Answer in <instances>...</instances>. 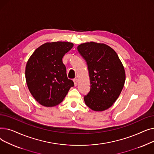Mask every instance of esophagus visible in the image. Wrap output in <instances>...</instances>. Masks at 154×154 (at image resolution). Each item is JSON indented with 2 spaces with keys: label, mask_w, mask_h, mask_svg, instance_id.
Segmentation results:
<instances>
[{
  "label": "esophagus",
  "mask_w": 154,
  "mask_h": 154,
  "mask_svg": "<svg viewBox=\"0 0 154 154\" xmlns=\"http://www.w3.org/2000/svg\"><path fill=\"white\" fill-rule=\"evenodd\" d=\"M73 81H74V82L75 86H76L77 84V82H78L77 79H74V80H73Z\"/></svg>",
  "instance_id": "obj_1"
}]
</instances>
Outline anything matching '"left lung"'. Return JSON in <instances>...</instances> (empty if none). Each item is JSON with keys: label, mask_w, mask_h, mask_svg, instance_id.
I'll return each mask as SVG.
<instances>
[{"label": "left lung", "mask_w": 154, "mask_h": 154, "mask_svg": "<svg viewBox=\"0 0 154 154\" xmlns=\"http://www.w3.org/2000/svg\"><path fill=\"white\" fill-rule=\"evenodd\" d=\"M85 59L89 74L90 91L84 97L87 106L94 111L110 107L124 85L125 73L114 49L104 44L87 42L77 47Z\"/></svg>", "instance_id": "8db88e82"}]
</instances>
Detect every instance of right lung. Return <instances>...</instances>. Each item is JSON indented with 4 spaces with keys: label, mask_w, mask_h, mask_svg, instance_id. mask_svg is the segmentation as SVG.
<instances>
[{
    "label": "right lung",
    "mask_w": 154,
    "mask_h": 154,
    "mask_svg": "<svg viewBox=\"0 0 154 154\" xmlns=\"http://www.w3.org/2000/svg\"><path fill=\"white\" fill-rule=\"evenodd\" d=\"M73 46L67 42H47L38 47L27 61L26 79L29 90L42 106L59 104L74 87L62 62L63 57Z\"/></svg>",
    "instance_id": "add662e5"
}]
</instances>
